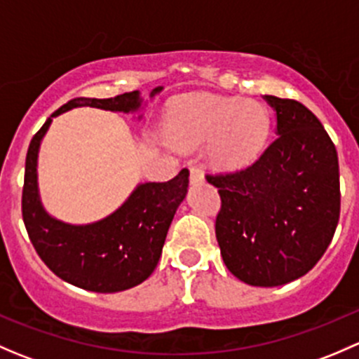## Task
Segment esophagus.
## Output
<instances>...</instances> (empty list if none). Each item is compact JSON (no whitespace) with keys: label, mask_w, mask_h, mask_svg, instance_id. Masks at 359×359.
Masks as SVG:
<instances>
[{"label":"esophagus","mask_w":359,"mask_h":359,"mask_svg":"<svg viewBox=\"0 0 359 359\" xmlns=\"http://www.w3.org/2000/svg\"><path fill=\"white\" fill-rule=\"evenodd\" d=\"M189 180H191V184H200V182H203V180H205V175H203L201 170L191 168L189 170Z\"/></svg>","instance_id":"obj_1"}]
</instances>
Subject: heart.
<instances>
[{"mask_svg": "<svg viewBox=\"0 0 359 359\" xmlns=\"http://www.w3.org/2000/svg\"><path fill=\"white\" fill-rule=\"evenodd\" d=\"M269 126L267 109L257 100L196 93L172 104L168 139L179 147L210 142V156L217 166L240 170L264 149Z\"/></svg>", "mask_w": 359, "mask_h": 359, "instance_id": "heart-1", "label": "heart"}]
</instances>
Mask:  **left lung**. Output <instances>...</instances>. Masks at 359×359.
Returning a JSON list of instances; mask_svg holds the SVG:
<instances>
[{"mask_svg":"<svg viewBox=\"0 0 359 359\" xmlns=\"http://www.w3.org/2000/svg\"><path fill=\"white\" fill-rule=\"evenodd\" d=\"M264 99L276 112L274 142L245 170L206 180L222 201L215 236L227 269L252 287H280L309 273L334 238L339 158L306 106Z\"/></svg>","mask_w":359,"mask_h":359,"instance_id":"8db88e82","label":"left lung"}]
</instances>
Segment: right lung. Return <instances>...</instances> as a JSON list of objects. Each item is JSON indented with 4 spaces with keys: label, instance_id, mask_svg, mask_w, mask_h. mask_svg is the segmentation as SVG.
Masks as SVG:
<instances>
[{
    "label": "right lung",
    "instance_id": "add662e5",
    "mask_svg": "<svg viewBox=\"0 0 359 359\" xmlns=\"http://www.w3.org/2000/svg\"><path fill=\"white\" fill-rule=\"evenodd\" d=\"M161 90V86L154 88L151 97ZM83 106L137 112L142 99L137 90L111 99L78 97L53 112L29 144L22 219L32 247L60 280L90 292H123L146 281L156 269L170 224L187 194L189 170H180L168 182L139 184L118 210L97 222L74 226L55 219L39 200V146L52 118Z\"/></svg>",
    "mask_w": 359,
    "mask_h": 359
}]
</instances>
